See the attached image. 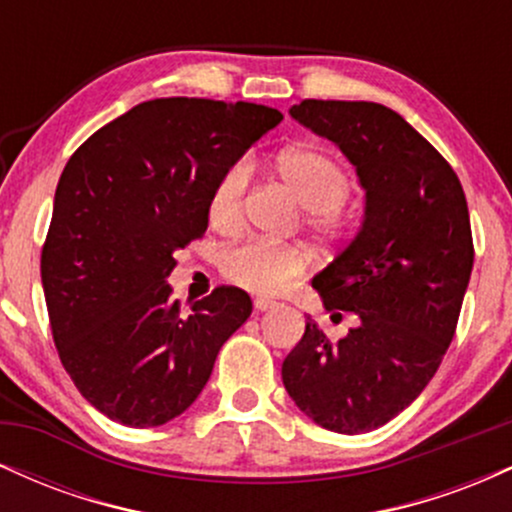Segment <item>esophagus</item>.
<instances>
[{
  "label": "esophagus",
  "mask_w": 512,
  "mask_h": 512,
  "mask_svg": "<svg viewBox=\"0 0 512 512\" xmlns=\"http://www.w3.org/2000/svg\"><path fill=\"white\" fill-rule=\"evenodd\" d=\"M276 305V301H272V298H255V310L257 313H264V310H272Z\"/></svg>",
  "instance_id": "esophagus-1"
}]
</instances>
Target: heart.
Returning <instances> with one entry per match:
<instances>
[{
	"label": "heart",
	"instance_id": "heart-1",
	"mask_svg": "<svg viewBox=\"0 0 512 512\" xmlns=\"http://www.w3.org/2000/svg\"><path fill=\"white\" fill-rule=\"evenodd\" d=\"M274 175L291 197L308 209V223L315 231H332L339 223V207L351 192L349 175L334 158L308 146L281 151L274 158ZM250 187V163H231L216 178L209 192V221L216 231L233 233L243 223L245 197ZM308 252L293 245H274L264 240L231 248L223 255V274L250 293L274 296L308 269Z\"/></svg>",
	"mask_w": 512,
	"mask_h": 512
}]
</instances>
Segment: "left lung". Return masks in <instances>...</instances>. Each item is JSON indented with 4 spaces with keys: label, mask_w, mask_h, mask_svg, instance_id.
<instances>
[{
    "label": "left lung",
    "mask_w": 512,
    "mask_h": 512,
    "mask_svg": "<svg viewBox=\"0 0 512 512\" xmlns=\"http://www.w3.org/2000/svg\"><path fill=\"white\" fill-rule=\"evenodd\" d=\"M289 115L356 168L363 221L313 276L334 315L358 317L337 344L315 320L281 366L296 407L327 431L358 436L395 419L436 375L474 264L467 199L450 163L380 103L303 101Z\"/></svg>",
    "instance_id": "8db88e82"
}]
</instances>
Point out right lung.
Segmentation results:
<instances>
[{"mask_svg": "<svg viewBox=\"0 0 512 512\" xmlns=\"http://www.w3.org/2000/svg\"><path fill=\"white\" fill-rule=\"evenodd\" d=\"M284 115L255 103L158 98L98 129L57 182L40 257L62 366L108 419L163 426L207 385L223 342L248 320L221 286L182 313L175 250L207 231L209 192Z\"/></svg>", "mask_w": 512, "mask_h": 512, "instance_id": "obj_1", "label": "right lung"}]
</instances>
